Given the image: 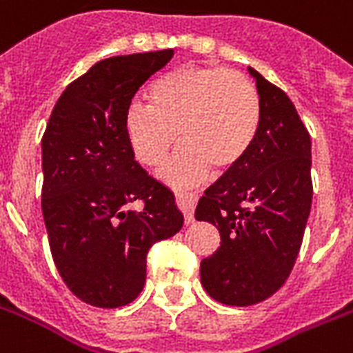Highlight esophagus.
<instances>
[{
    "label": "esophagus",
    "instance_id": "34e87169",
    "mask_svg": "<svg viewBox=\"0 0 353 353\" xmlns=\"http://www.w3.org/2000/svg\"><path fill=\"white\" fill-rule=\"evenodd\" d=\"M177 203H179V208L185 214V223L190 225L194 221V208H196L197 197L194 194H177Z\"/></svg>",
    "mask_w": 353,
    "mask_h": 353
}]
</instances>
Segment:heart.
I'll use <instances>...</instances> for the list:
<instances>
[{"instance_id":"b5f03b06","label":"heart","mask_w":353,"mask_h":353,"mask_svg":"<svg viewBox=\"0 0 353 353\" xmlns=\"http://www.w3.org/2000/svg\"><path fill=\"white\" fill-rule=\"evenodd\" d=\"M148 107L125 110L123 130L137 161L159 167L181 139L186 141L161 170L179 188L197 185L212 165L228 170L250 152L261 128V97L245 74L223 67L174 68L147 88Z\"/></svg>"}]
</instances>
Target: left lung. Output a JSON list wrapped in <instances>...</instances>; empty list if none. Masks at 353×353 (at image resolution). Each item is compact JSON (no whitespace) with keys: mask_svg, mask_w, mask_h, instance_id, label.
Instances as JSON below:
<instances>
[{"mask_svg":"<svg viewBox=\"0 0 353 353\" xmlns=\"http://www.w3.org/2000/svg\"><path fill=\"white\" fill-rule=\"evenodd\" d=\"M261 97V128L245 159L205 190L197 221L221 246L201 261V285L223 305L250 306L290 276L312 208V141L294 103L248 67Z\"/></svg>","mask_w":353,"mask_h":353,"instance_id":"1","label":"left lung"}]
</instances>
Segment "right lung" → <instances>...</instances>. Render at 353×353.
Listing matches in <instances>:
<instances>
[{
  "instance_id": "1",
  "label": "right lung",
  "mask_w": 353,
  "mask_h": 353,
  "mask_svg": "<svg viewBox=\"0 0 353 353\" xmlns=\"http://www.w3.org/2000/svg\"><path fill=\"white\" fill-rule=\"evenodd\" d=\"M174 50L101 59L65 88L41 139V208L52 259L74 296L119 308L141 294L147 254L181 230L176 196L134 159L123 130L137 88ZM134 201L145 203L134 211Z\"/></svg>"
}]
</instances>
